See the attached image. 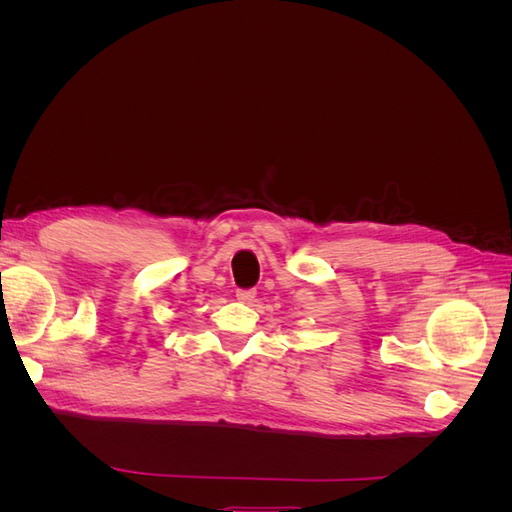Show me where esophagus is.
I'll return each mask as SVG.
<instances>
[{"instance_id":"esophagus-1","label":"esophagus","mask_w":512,"mask_h":512,"mask_svg":"<svg viewBox=\"0 0 512 512\" xmlns=\"http://www.w3.org/2000/svg\"><path fill=\"white\" fill-rule=\"evenodd\" d=\"M254 299H256V292L254 290H237V301L250 305Z\"/></svg>"}]
</instances>
